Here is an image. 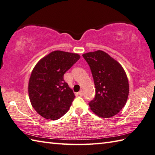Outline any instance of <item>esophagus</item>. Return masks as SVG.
<instances>
[{
  "label": "esophagus",
  "instance_id": "34e87169",
  "mask_svg": "<svg viewBox=\"0 0 155 155\" xmlns=\"http://www.w3.org/2000/svg\"><path fill=\"white\" fill-rule=\"evenodd\" d=\"M78 94H79V95H80V96H83V91L81 90V91H79V92H78Z\"/></svg>",
  "mask_w": 155,
  "mask_h": 155
}]
</instances>
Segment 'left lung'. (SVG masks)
<instances>
[{"label":"left lung","instance_id":"obj_1","mask_svg":"<svg viewBox=\"0 0 155 155\" xmlns=\"http://www.w3.org/2000/svg\"><path fill=\"white\" fill-rule=\"evenodd\" d=\"M89 65L96 95L89 106L101 118H110L124 108L129 94L126 74L119 63L101 50L82 55Z\"/></svg>","mask_w":155,"mask_h":155}]
</instances>
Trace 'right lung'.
Returning <instances> with one entry per match:
<instances>
[{
  "instance_id": "1",
  "label": "right lung",
  "mask_w": 155,
  "mask_h": 155,
  "mask_svg": "<svg viewBox=\"0 0 155 155\" xmlns=\"http://www.w3.org/2000/svg\"><path fill=\"white\" fill-rule=\"evenodd\" d=\"M80 58L77 53L54 51L35 66L28 91L31 105L42 117L55 120L69 110L75 95L64 75Z\"/></svg>"
}]
</instances>
